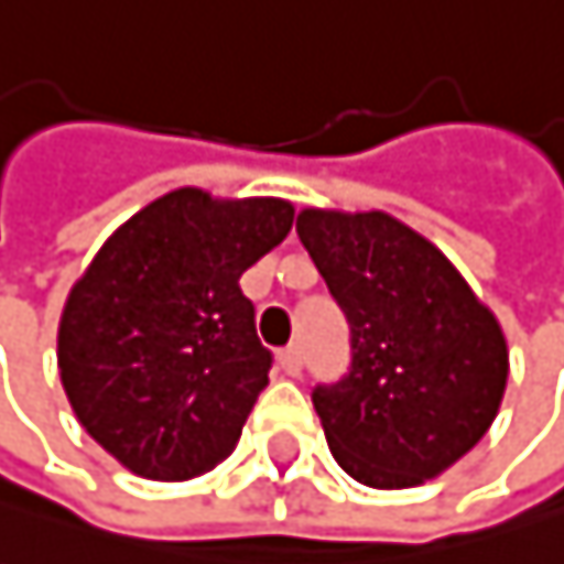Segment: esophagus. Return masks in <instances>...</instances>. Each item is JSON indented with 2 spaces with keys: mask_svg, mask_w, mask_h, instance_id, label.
<instances>
[{
  "mask_svg": "<svg viewBox=\"0 0 564 564\" xmlns=\"http://www.w3.org/2000/svg\"><path fill=\"white\" fill-rule=\"evenodd\" d=\"M276 361H280V368H284L288 376H297L301 372V365H304V358H301V348L297 345H291V348H284L276 355Z\"/></svg>",
  "mask_w": 564,
  "mask_h": 564,
  "instance_id": "1",
  "label": "esophagus"
}]
</instances>
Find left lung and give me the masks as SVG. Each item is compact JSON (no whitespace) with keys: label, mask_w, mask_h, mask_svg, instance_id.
<instances>
[{"label":"left lung","mask_w":564,"mask_h":564,"mask_svg":"<svg viewBox=\"0 0 564 564\" xmlns=\"http://www.w3.org/2000/svg\"><path fill=\"white\" fill-rule=\"evenodd\" d=\"M297 236L351 328V365L311 399L345 474L416 487L490 430L508 386V341L426 236L389 213L304 209Z\"/></svg>","instance_id":"1"}]
</instances>
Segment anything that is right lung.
I'll use <instances>...</instances> for the list:
<instances>
[{
    "label": "right lung",
    "mask_w": 564,
    "mask_h": 564,
    "mask_svg": "<svg viewBox=\"0 0 564 564\" xmlns=\"http://www.w3.org/2000/svg\"><path fill=\"white\" fill-rule=\"evenodd\" d=\"M294 223L284 199L175 188L134 213L74 284L56 365L80 426L148 480H188L240 443L273 355L240 276Z\"/></svg>",
    "instance_id": "obj_1"
}]
</instances>
